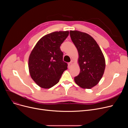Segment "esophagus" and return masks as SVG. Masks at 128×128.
<instances>
[{
	"instance_id": "1",
	"label": "esophagus",
	"mask_w": 128,
	"mask_h": 128,
	"mask_svg": "<svg viewBox=\"0 0 128 128\" xmlns=\"http://www.w3.org/2000/svg\"><path fill=\"white\" fill-rule=\"evenodd\" d=\"M72 62H70V63H68V66H69L70 68H71V66H72Z\"/></svg>"
}]
</instances>
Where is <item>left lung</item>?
I'll return each instance as SVG.
<instances>
[{"mask_svg":"<svg viewBox=\"0 0 128 128\" xmlns=\"http://www.w3.org/2000/svg\"><path fill=\"white\" fill-rule=\"evenodd\" d=\"M70 36L78 50L79 74L74 78L76 84L84 89H91L102 78L105 60L94 38L86 32L70 30Z\"/></svg>","mask_w":128,"mask_h":128,"instance_id":"8db88e82","label":"left lung"}]
</instances>
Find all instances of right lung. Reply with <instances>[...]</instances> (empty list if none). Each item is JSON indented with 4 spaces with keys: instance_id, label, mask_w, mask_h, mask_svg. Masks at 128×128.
Returning <instances> with one entry per match:
<instances>
[{
    "instance_id": "add662e5",
    "label": "right lung",
    "mask_w": 128,
    "mask_h": 128,
    "mask_svg": "<svg viewBox=\"0 0 128 128\" xmlns=\"http://www.w3.org/2000/svg\"><path fill=\"white\" fill-rule=\"evenodd\" d=\"M69 35L68 31L54 32L39 39L28 58L32 79L44 89H49L59 82L68 64L63 60L60 46Z\"/></svg>"
}]
</instances>
